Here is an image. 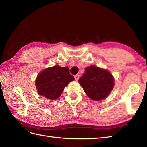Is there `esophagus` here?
I'll use <instances>...</instances> for the list:
<instances>
[{
    "mask_svg": "<svg viewBox=\"0 0 147 147\" xmlns=\"http://www.w3.org/2000/svg\"><path fill=\"white\" fill-rule=\"evenodd\" d=\"M74 78H75V80L76 81H77L79 79V75H75V76H74Z\"/></svg>",
    "mask_w": 147,
    "mask_h": 147,
    "instance_id": "obj_1",
    "label": "esophagus"
}]
</instances>
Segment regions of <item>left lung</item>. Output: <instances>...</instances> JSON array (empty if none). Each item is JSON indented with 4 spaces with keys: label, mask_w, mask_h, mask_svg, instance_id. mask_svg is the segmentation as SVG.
Returning <instances> with one entry per match:
<instances>
[{
    "label": "left lung",
    "mask_w": 147,
    "mask_h": 147,
    "mask_svg": "<svg viewBox=\"0 0 147 147\" xmlns=\"http://www.w3.org/2000/svg\"><path fill=\"white\" fill-rule=\"evenodd\" d=\"M78 83L86 95L92 100L98 101L107 97L112 91L114 77L109 71L95 65L85 68Z\"/></svg>",
    "instance_id": "left-lung-1"
}]
</instances>
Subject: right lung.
I'll list each match as a JSON object with an SVG mask.
<instances>
[{"instance_id": "right-lung-1", "label": "right lung", "mask_w": 147, "mask_h": 147, "mask_svg": "<svg viewBox=\"0 0 147 147\" xmlns=\"http://www.w3.org/2000/svg\"><path fill=\"white\" fill-rule=\"evenodd\" d=\"M67 67L56 65L40 72L35 80V86L39 95L48 99H58L68 84L74 80Z\"/></svg>"}]
</instances>
